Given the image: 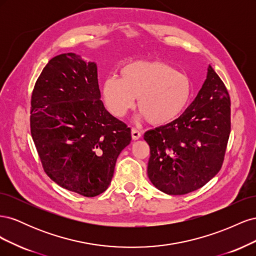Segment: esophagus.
Instances as JSON below:
<instances>
[{
    "label": "esophagus",
    "mask_w": 256,
    "mask_h": 256,
    "mask_svg": "<svg viewBox=\"0 0 256 256\" xmlns=\"http://www.w3.org/2000/svg\"><path fill=\"white\" fill-rule=\"evenodd\" d=\"M131 136H132L134 140H138L142 136V132L140 130L132 128V130H131Z\"/></svg>",
    "instance_id": "esophagus-1"
}]
</instances>
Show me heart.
<instances>
[{"label": "heart", "mask_w": 256, "mask_h": 256, "mask_svg": "<svg viewBox=\"0 0 256 256\" xmlns=\"http://www.w3.org/2000/svg\"><path fill=\"white\" fill-rule=\"evenodd\" d=\"M102 100L111 114L122 118L134 106L152 125H166L188 106L192 96L189 76L158 60H131L102 85Z\"/></svg>", "instance_id": "obj_1"}]
</instances>
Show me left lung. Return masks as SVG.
Returning a JSON list of instances; mask_svg holds the SVG:
<instances>
[{
	"instance_id": "obj_1",
	"label": "left lung",
	"mask_w": 256,
	"mask_h": 256,
	"mask_svg": "<svg viewBox=\"0 0 256 256\" xmlns=\"http://www.w3.org/2000/svg\"><path fill=\"white\" fill-rule=\"evenodd\" d=\"M230 132V100L226 85L212 66L207 78L180 118L146 131L150 157L147 175L170 196L203 187L222 166Z\"/></svg>"
}]
</instances>
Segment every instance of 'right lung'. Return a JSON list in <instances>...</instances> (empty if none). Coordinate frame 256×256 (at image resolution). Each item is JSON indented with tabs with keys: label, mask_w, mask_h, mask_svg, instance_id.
Returning a JSON list of instances; mask_svg holds the SVG:
<instances>
[{
	"label": "right lung",
	"mask_w": 256,
	"mask_h": 256,
	"mask_svg": "<svg viewBox=\"0 0 256 256\" xmlns=\"http://www.w3.org/2000/svg\"><path fill=\"white\" fill-rule=\"evenodd\" d=\"M97 76L94 62L60 54L42 69L30 99V134L46 174L86 198L109 187L131 141L130 128L100 100Z\"/></svg>",
	"instance_id": "1"
}]
</instances>
